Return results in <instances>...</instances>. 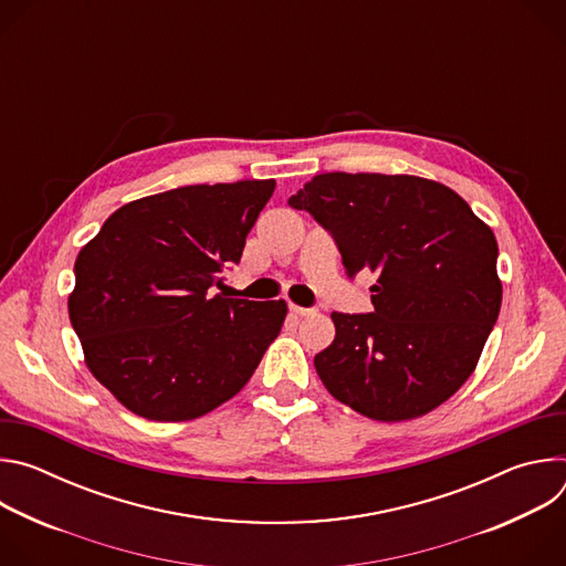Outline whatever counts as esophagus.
<instances>
[{
    "label": "esophagus",
    "mask_w": 566,
    "mask_h": 566,
    "mask_svg": "<svg viewBox=\"0 0 566 566\" xmlns=\"http://www.w3.org/2000/svg\"><path fill=\"white\" fill-rule=\"evenodd\" d=\"M289 308H291V313H295V315H300V317H308V315H313V313H315V308H308V306H297V304H291Z\"/></svg>",
    "instance_id": "obj_1"
}]
</instances>
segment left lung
<instances>
[{
  "label": "left lung",
  "instance_id": "1",
  "mask_svg": "<svg viewBox=\"0 0 566 566\" xmlns=\"http://www.w3.org/2000/svg\"><path fill=\"white\" fill-rule=\"evenodd\" d=\"M327 228L349 277L376 273L371 313H332L313 358L329 394L374 421H410L474 371L502 306L497 239L443 184L327 172L289 199Z\"/></svg>",
  "mask_w": 566,
  "mask_h": 566
}]
</instances>
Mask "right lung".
<instances>
[{"instance_id":"right-lung-1","label":"right lung","mask_w":566,"mask_h":566,"mask_svg":"<svg viewBox=\"0 0 566 566\" xmlns=\"http://www.w3.org/2000/svg\"><path fill=\"white\" fill-rule=\"evenodd\" d=\"M273 179L186 186L118 208L77 253L69 319L85 363L149 421L199 419L249 382L286 302L212 295Z\"/></svg>"}]
</instances>
